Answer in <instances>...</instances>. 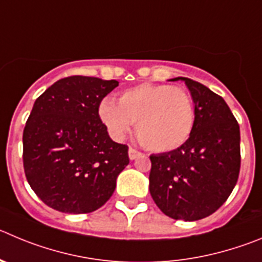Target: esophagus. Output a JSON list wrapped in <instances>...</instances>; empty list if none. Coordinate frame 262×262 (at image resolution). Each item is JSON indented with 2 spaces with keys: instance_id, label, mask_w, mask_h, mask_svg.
Listing matches in <instances>:
<instances>
[{
  "instance_id": "esophagus-1",
  "label": "esophagus",
  "mask_w": 262,
  "mask_h": 262,
  "mask_svg": "<svg viewBox=\"0 0 262 262\" xmlns=\"http://www.w3.org/2000/svg\"><path fill=\"white\" fill-rule=\"evenodd\" d=\"M140 156H141V153L139 152V150L134 149V148H129V149H128V157H129V160H135V158L140 157Z\"/></svg>"
}]
</instances>
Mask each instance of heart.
Wrapping results in <instances>:
<instances>
[{"label":"heart","instance_id":"b5f03b06","mask_svg":"<svg viewBox=\"0 0 262 262\" xmlns=\"http://www.w3.org/2000/svg\"><path fill=\"white\" fill-rule=\"evenodd\" d=\"M98 115L115 139H122L136 123L138 139L150 152H170L182 147L195 126V105L181 87L139 84L123 91L118 105L104 100Z\"/></svg>","mask_w":262,"mask_h":262}]
</instances>
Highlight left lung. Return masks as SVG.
<instances>
[{
    "mask_svg": "<svg viewBox=\"0 0 262 262\" xmlns=\"http://www.w3.org/2000/svg\"><path fill=\"white\" fill-rule=\"evenodd\" d=\"M195 126L174 150L150 156L149 192L161 212L174 220L198 221L213 214L234 189L241 170V129L217 93L188 78Z\"/></svg>",
    "mask_w": 262,
    "mask_h": 262,
    "instance_id": "8db88e82",
    "label": "left lung"
}]
</instances>
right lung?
I'll return each instance as SVG.
<instances>
[{"label":"right lung","mask_w":262,"mask_h":262,"mask_svg":"<svg viewBox=\"0 0 262 262\" xmlns=\"http://www.w3.org/2000/svg\"><path fill=\"white\" fill-rule=\"evenodd\" d=\"M117 80L69 76L36 98L23 131V166L36 195L62 213L101 208L128 165V147L110 139L98 115Z\"/></svg>","instance_id":"1"}]
</instances>
